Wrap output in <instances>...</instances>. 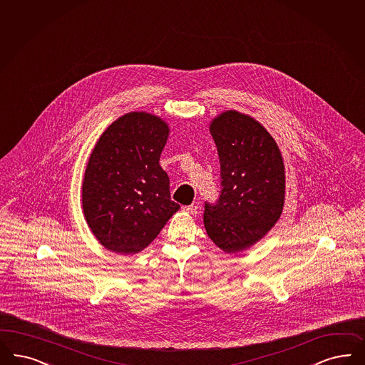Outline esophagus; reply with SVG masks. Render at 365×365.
<instances>
[{"instance_id":"obj_1","label":"esophagus","mask_w":365,"mask_h":365,"mask_svg":"<svg viewBox=\"0 0 365 365\" xmlns=\"http://www.w3.org/2000/svg\"><path fill=\"white\" fill-rule=\"evenodd\" d=\"M182 211H184V212H187V214H190V215H195V214H197V205H196V204L187 205V207H184V208H182Z\"/></svg>"}]
</instances>
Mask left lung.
<instances>
[{
	"label": "left lung",
	"instance_id": "1",
	"mask_svg": "<svg viewBox=\"0 0 365 365\" xmlns=\"http://www.w3.org/2000/svg\"><path fill=\"white\" fill-rule=\"evenodd\" d=\"M222 175L216 205L205 204L204 227L216 246L235 255L261 241L277 223L285 200L283 155L268 130L229 109L210 122Z\"/></svg>",
	"mask_w": 365,
	"mask_h": 365
}]
</instances>
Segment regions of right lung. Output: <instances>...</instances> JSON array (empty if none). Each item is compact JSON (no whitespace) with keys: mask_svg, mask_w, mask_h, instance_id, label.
<instances>
[{"mask_svg":"<svg viewBox=\"0 0 365 365\" xmlns=\"http://www.w3.org/2000/svg\"><path fill=\"white\" fill-rule=\"evenodd\" d=\"M161 116L134 110L110 123L86 163L82 210L96 240L119 255L146 249L180 210L160 165L169 138Z\"/></svg>","mask_w":365,"mask_h":365,"instance_id":"add662e5","label":"right lung"}]
</instances>
